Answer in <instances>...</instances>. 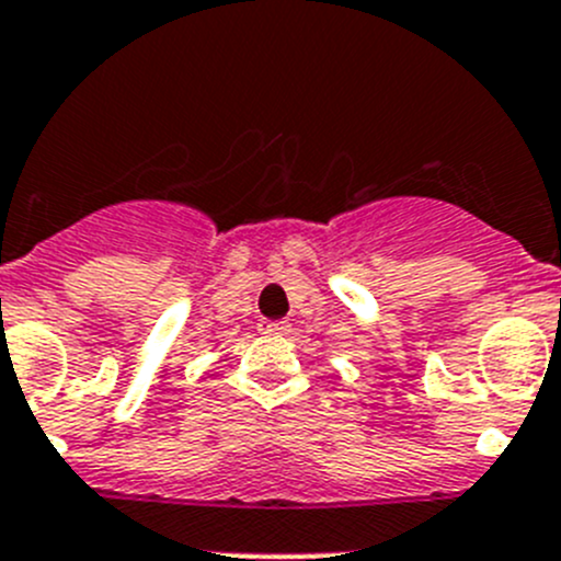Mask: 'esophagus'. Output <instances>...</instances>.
Segmentation results:
<instances>
[{
  "label": "esophagus",
  "mask_w": 561,
  "mask_h": 561,
  "mask_svg": "<svg viewBox=\"0 0 561 561\" xmlns=\"http://www.w3.org/2000/svg\"><path fill=\"white\" fill-rule=\"evenodd\" d=\"M262 332H267V335H288L291 327H288L286 321H275V324H264Z\"/></svg>",
  "instance_id": "1"
}]
</instances>
